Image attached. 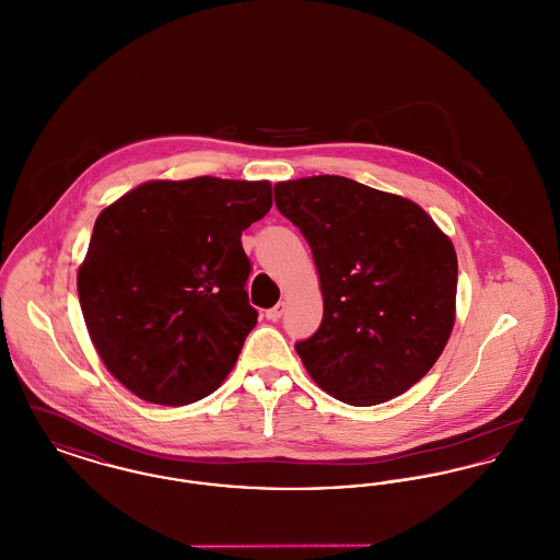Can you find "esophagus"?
<instances>
[{"mask_svg":"<svg viewBox=\"0 0 560 560\" xmlns=\"http://www.w3.org/2000/svg\"><path fill=\"white\" fill-rule=\"evenodd\" d=\"M283 313H285V302H279L277 306H272V308H268L267 311V319L268 320H279L283 317Z\"/></svg>","mask_w":560,"mask_h":560,"instance_id":"obj_1","label":"esophagus"}]
</instances>
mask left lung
<instances>
[{"label":"left lung","mask_w":560,"mask_h":560,"mask_svg":"<svg viewBox=\"0 0 560 560\" xmlns=\"http://www.w3.org/2000/svg\"><path fill=\"white\" fill-rule=\"evenodd\" d=\"M275 206L311 245L319 329L295 342L331 397L368 407L427 375L455 319L457 258L420 206L345 176L275 185Z\"/></svg>","instance_id":"1"}]
</instances>
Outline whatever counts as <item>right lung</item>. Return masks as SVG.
<instances>
[{
	"mask_svg": "<svg viewBox=\"0 0 560 560\" xmlns=\"http://www.w3.org/2000/svg\"><path fill=\"white\" fill-rule=\"evenodd\" d=\"M270 206L267 180L199 176L140 185L96 218L78 272L81 313L136 397L195 402L235 368L258 320L241 233Z\"/></svg>",
	"mask_w": 560,
	"mask_h": 560,
	"instance_id": "obj_1",
	"label": "right lung"
}]
</instances>
